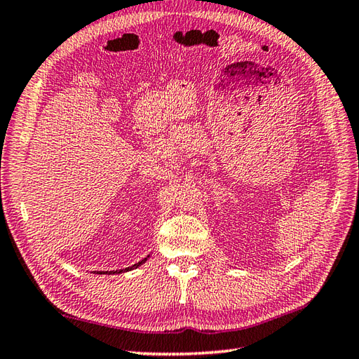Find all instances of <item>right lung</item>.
Instances as JSON below:
<instances>
[{
  "label": "right lung",
  "instance_id": "right-lung-1",
  "mask_svg": "<svg viewBox=\"0 0 359 359\" xmlns=\"http://www.w3.org/2000/svg\"><path fill=\"white\" fill-rule=\"evenodd\" d=\"M147 261V258L145 259H142V261H140V262H137V264H135V265H132V267H128V269H126V270H116V271H103V273H109V274H112V273H123V271H128V270H133V269H137V267H140V265L141 264H144Z\"/></svg>",
  "mask_w": 359,
  "mask_h": 359
}]
</instances>
